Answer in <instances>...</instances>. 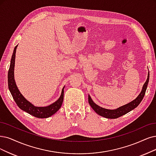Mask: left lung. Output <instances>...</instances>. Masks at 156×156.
I'll return each mask as SVG.
<instances>
[{
  "label": "left lung",
  "instance_id": "left-lung-1",
  "mask_svg": "<svg viewBox=\"0 0 156 156\" xmlns=\"http://www.w3.org/2000/svg\"><path fill=\"white\" fill-rule=\"evenodd\" d=\"M149 82V72L148 74V78L145 83H144L143 86V89L141 91L140 94L138 95V96L136 98L132 101L131 102L127 103L123 106L120 107L116 109H114V110H110V109H106L103 107H101L96 105V103L91 99L90 96L89 95L88 97V101L89 105L91 106V107L93 108V110L101 116H103L106 118L109 119H115L118 118L120 116H123V115L129 112L132 110H133L134 108L137 107L139 105L141 101H142L144 96L145 94V92L147 88V85Z\"/></svg>",
  "mask_w": 156,
  "mask_h": 156
}]
</instances>
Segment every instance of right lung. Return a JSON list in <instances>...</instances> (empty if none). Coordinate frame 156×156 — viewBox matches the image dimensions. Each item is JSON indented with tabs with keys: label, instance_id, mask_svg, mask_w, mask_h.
Segmentation results:
<instances>
[{
	"label": "right lung",
	"instance_id": "1",
	"mask_svg": "<svg viewBox=\"0 0 156 156\" xmlns=\"http://www.w3.org/2000/svg\"><path fill=\"white\" fill-rule=\"evenodd\" d=\"M18 45L15 47L13 53L11 56L10 66L8 71V88L10 93L13 96V98L15 100L16 105L18 107L28 114H30L32 116L38 118H47L52 115L55 114L61 107L63 100V89L62 90V93L58 98L53 103H52L49 106L46 107H36L33 105L32 103L27 101L25 98L22 96L20 93L18 87L16 85L15 78H14V67H15V53L16 48Z\"/></svg>",
	"mask_w": 156,
	"mask_h": 156
}]
</instances>
